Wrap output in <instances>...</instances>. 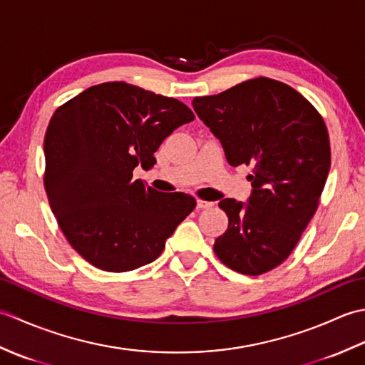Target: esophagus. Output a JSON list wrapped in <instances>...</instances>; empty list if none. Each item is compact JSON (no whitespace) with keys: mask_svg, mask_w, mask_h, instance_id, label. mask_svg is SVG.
Returning <instances> with one entry per match:
<instances>
[{"mask_svg":"<svg viewBox=\"0 0 365 365\" xmlns=\"http://www.w3.org/2000/svg\"><path fill=\"white\" fill-rule=\"evenodd\" d=\"M215 204L213 202H208V200H200V199H197V202H196V207L199 208V210H204V208H212Z\"/></svg>","mask_w":365,"mask_h":365,"instance_id":"34e87169","label":"esophagus"}]
</instances>
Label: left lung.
I'll use <instances>...</instances> for the list:
<instances>
[{"label": "left lung", "instance_id": "left-lung-1", "mask_svg": "<svg viewBox=\"0 0 365 365\" xmlns=\"http://www.w3.org/2000/svg\"><path fill=\"white\" fill-rule=\"evenodd\" d=\"M192 108L230 166H252L247 202H220L229 226L215 254L242 274L267 273L289 257L319 207L331 166L327 125L299 92L263 76L196 97Z\"/></svg>", "mask_w": 365, "mask_h": 365}]
</instances>
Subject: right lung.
<instances>
[{
    "label": "right lung",
    "instance_id": "add662e5",
    "mask_svg": "<svg viewBox=\"0 0 365 365\" xmlns=\"http://www.w3.org/2000/svg\"><path fill=\"white\" fill-rule=\"evenodd\" d=\"M195 120L187 105L122 81L83 91L59 106L43 141L45 191L67 242L92 265L136 269L153 262L195 210L185 192L133 180L160 144Z\"/></svg>",
    "mask_w": 365,
    "mask_h": 365
}]
</instances>
